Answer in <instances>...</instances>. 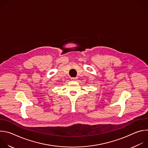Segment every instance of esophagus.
Listing matches in <instances>:
<instances>
[{
  "instance_id": "esophagus-1",
  "label": "esophagus",
  "mask_w": 148,
  "mask_h": 148,
  "mask_svg": "<svg viewBox=\"0 0 148 148\" xmlns=\"http://www.w3.org/2000/svg\"><path fill=\"white\" fill-rule=\"evenodd\" d=\"M71 79L75 81V80H77V77H72V78H71Z\"/></svg>"
}]
</instances>
